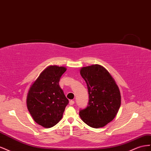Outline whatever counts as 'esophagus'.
<instances>
[{
    "label": "esophagus",
    "instance_id": "34e87169",
    "mask_svg": "<svg viewBox=\"0 0 151 151\" xmlns=\"http://www.w3.org/2000/svg\"><path fill=\"white\" fill-rule=\"evenodd\" d=\"M74 104H75V101H74L71 100V101H70V106H73Z\"/></svg>",
    "mask_w": 151,
    "mask_h": 151
}]
</instances>
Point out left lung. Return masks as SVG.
<instances>
[{"instance_id": "left-lung-1", "label": "left lung", "mask_w": 151, "mask_h": 151, "mask_svg": "<svg viewBox=\"0 0 151 151\" xmlns=\"http://www.w3.org/2000/svg\"><path fill=\"white\" fill-rule=\"evenodd\" d=\"M80 73L89 95L88 106L80 110V118L90 127H104L113 121L119 109V89L108 71L99 64L81 68Z\"/></svg>"}]
</instances>
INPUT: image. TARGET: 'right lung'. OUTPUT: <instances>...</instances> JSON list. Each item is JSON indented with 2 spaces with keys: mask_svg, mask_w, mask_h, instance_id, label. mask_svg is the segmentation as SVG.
<instances>
[{
  "mask_svg": "<svg viewBox=\"0 0 151 151\" xmlns=\"http://www.w3.org/2000/svg\"><path fill=\"white\" fill-rule=\"evenodd\" d=\"M66 71L63 66H48L28 90V111L34 121L44 128L52 127L59 123L69 102L59 85L60 78Z\"/></svg>",
  "mask_w": 151,
  "mask_h": 151,
  "instance_id": "right-lung-1",
  "label": "right lung"
}]
</instances>
